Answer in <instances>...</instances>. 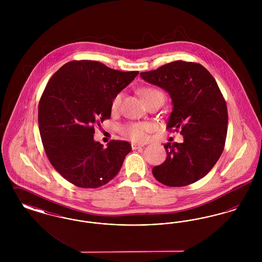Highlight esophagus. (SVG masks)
Returning a JSON list of instances; mask_svg holds the SVG:
<instances>
[{"label": "esophagus", "instance_id": "esophagus-1", "mask_svg": "<svg viewBox=\"0 0 262 262\" xmlns=\"http://www.w3.org/2000/svg\"><path fill=\"white\" fill-rule=\"evenodd\" d=\"M143 145L141 144H137V143H132V148L133 150L138 149V148H141Z\"/></svg>", "mask_w": 262, "mask_h": 262}]
</instances>
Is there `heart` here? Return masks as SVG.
<instances>
[{
    "label": "heart",
    "mask_w": 262,
    "mask_h": 262,
    "mask_svg": "<svg viewBox=\"0 0 262 262\" xmlns=\"http://www.w3.org/2000/svg\"><path fill=\"white\" fill-rule=\"evenodd\" d=\"M141 97L144 102L148 100L161 98L164 101L165 95L162 91L155 89V88H143L140 90ZM122 93L117 94L112 101L111 109L112 111L118 110L122 101ZM149 130V126L145 124H129L122 127V134L125 137L132 139L135 142H143L147 138V132Z\"/></svg>",
    "instance_id": "1"
}]
</instances>
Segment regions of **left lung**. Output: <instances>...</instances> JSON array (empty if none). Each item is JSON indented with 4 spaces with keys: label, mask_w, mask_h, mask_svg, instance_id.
<instances>
[{
    "label": "left lung",
    "mask_w": 262,
    "mask_h": 262,
    "mask_svg": "<svg viewBox=\"0 0 262 262\" xmlns=\"http://www.w3.org/2000/svg\"><path fill=\"white\" fill-rule=\"evenodd\" d=\"M143 80L164 89L172 100L167 127L180 129L184 141L164 145L167 158L152 169L157 181L184 187L202 179L224 149L228 112L210 73L200 63L176 62L140 73Z\"/></svg>",
    "instance_id": "obj_1"
}]
</instances>
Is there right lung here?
Here are the masks:
<instances>
[{
	"instance_id": "right-lung-1",
	"label": "right lung",
	"mask_w": 262,
	"mask_h": 262,
	"mask_svg": "<svg viewBox=\"0 0 262 262\" xmlns=\"http://www.w3.org/2000/svg\"><path fill=\"white\" fill-rule=\"evenodd\" d=\"M137 75L83 60L67 62L48 81L38 108L42 143L53 167L76 187H101L121 170L132 145L112 140L104 148L94 125L110 119L114 97Z\"/></svg>"
}]
</instances>
